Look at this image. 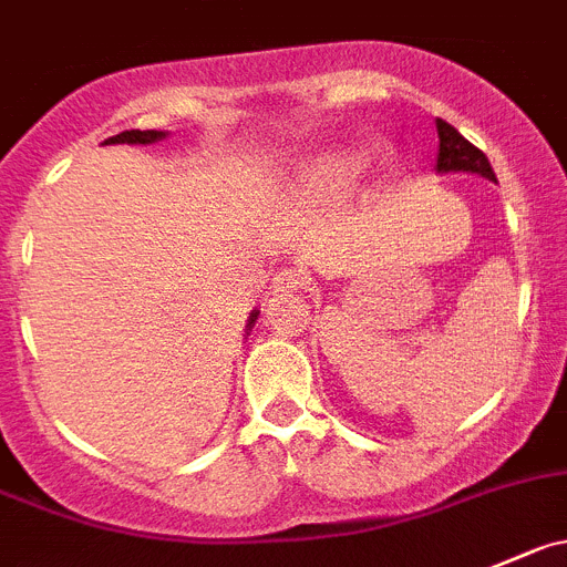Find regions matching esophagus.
I'll use <instances>...</instances> for the list:
<instances>
[{
    "label": "esophagus",
    "mask_w": 567,
    "mask_h": 567,
    "mask_svg": "<svg viewBox=\"0 0 567 567\" xmlns=\"http://www.w3.org/2000/svg\"><path fill=\"white\" fill-rule=\"evenodd\" d=\"M274 293H290V290H301L305 288V274L299 268H279L274 274V282H271Z\"/></svg>",
    "instance_id": "obj_1"
}]
</instances>
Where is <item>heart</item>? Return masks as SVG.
<instances>
[{
    "label": "heart",
    "mask_w": 567,
    "mask_h": 567,
    "mask_svg": "<svg viewBox=\"0 0 567 567\" xmlns=\"http://www.w3.org/2000/svg\"><path fill=\"white\" fill-rule=\"evenodd\" d=\"M368 168L365 152L360 150H334L323 152L312 166V183L327 190L351 188L362 179Z\"/></svg>",
    "instance_id": "b5f03b06"
}]
</instances>
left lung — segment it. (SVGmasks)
Instances as JSON below:
<instances>
[{
  "label": "left lung",
  "mask_w": 567,
  "mask_h": 567,
  "mask_svg": "<svg viewBox=\"0 0 567 567\" xmlns=\"http://www.w3.org/2000/svg\"><path fill=\"white\" fill-rule=\"evenodd\" d=\"M437 137H441V150H437V174L468 172L496 183V174H493V166L485 157V152L476 150L471 141H465V137L460 135L449 121L437 118Z\"/></svg>",
  "instance_id": "obj_1"
}]
</instances>
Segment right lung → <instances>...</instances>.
Listing matches in <instances>:
<instances>
[{"instance_id":"add662e5","label":"right lung","mask_w":567,"mask_h":567,"mask_svg":"<svg viewBox=\"0 0 567 567\" xmlns=\"http://www.w3.org/2000/svg\"><path fill=\"white\" fill-rule=\"evenodd\" d=\"M166 135H168V132H163V130H126V132H118V135L107 137L104 144H155V141H163ZM257 316H260V310L251 312L249 323H246V327H249V329L255 327Z\"/></svg>"}]
</instances>
